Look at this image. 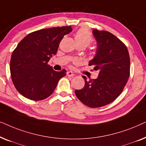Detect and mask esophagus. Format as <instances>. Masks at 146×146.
<instances>
[{
	"instance_id": "34e87169",
	"label": "esophagus",
	"mask_w": 146,
	"mask_h": 146,
	"mask_svg": "<svg viewBox=\"0 0 146 146\" xmlns=\"http://www.w3.org/2000/svg\"><path fill=\"white\" fill-rule=\"evenodd\" d=\"M66 75L68 76H70V77H72V76H74L75 74H74L72 72H71V71H68V72H67V73H66Z\"/></svg>"
}]
</instances>
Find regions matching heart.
<instances>
[{
  "label": "heart",
  "instance_id": "b5f03b06",
  "mask_svg": "<svg viewBox=\"0 0 146 146\" xmlns=\"http://www.w3.org/2000/svg\"><path fill=\"white\" fill-rule=\"evenodd\" d=\"M75 41L76 44H81L85 47L88 46L93 40L90 33L85 29H80L78 31L74 36Z\"/></svg>",
  "mask_w": 146,
  "mask_h": 146
}]
</instances>
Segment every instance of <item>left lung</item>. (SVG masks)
<instances>
[{"mask_svg": "<svg viewBox=\"0 0 146 146\" xmlns=\"http://www.w3.org/2000/svg\"><path fill=\"white\" fill-rule=\"evenodd\" d=\"M97 42L95 56L89 62L94 70H98L96 79L87 80L85 86L76 90L75 94L84 104L90 108L104 106L120 95L129 76L130 60L125 45L108 31L94 29Z\"/></svg>", "mask_w": 146, "mask_h": 146, "instance_id": "obj_1", "label": "left lung"}]
</instances>
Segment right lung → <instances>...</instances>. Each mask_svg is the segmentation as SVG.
Here are the masks:
<instances>
[{
  "instance_id": "obj_1",
  "label": "right lung",
  "mask_w": 146,
  "mask_h": 146,
  "mask_svg": "<svg viewBox=\"0 0 146 146\" xmlns=\"http://www.w3.org/2000/svg\"><path fill=\"white\" fill-rule=\"evenodd\" d=\"M72 31L70 27L41 29L28 35L12 54L10 62L11 78L16 89L32 100L49 97L66 70H54L48 64L55 55L64 35Z\"/></svg>"
}]
</instances>
